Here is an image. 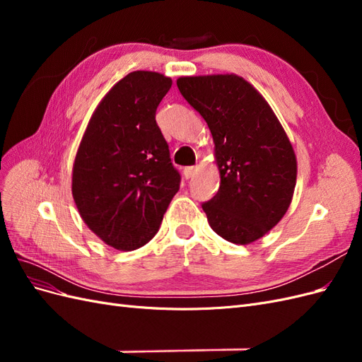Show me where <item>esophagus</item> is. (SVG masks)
Masks as SVG:
<instances>
[{
    "instance_id": "1",
    "label": "esophagus",
    "mask_w": 362,
    "mask_h": 362,
    "mask_svg": "<svg viewBox=\"0 0 362 362\" xmlns=\"http://www.w3.org/2000/svg\"><path fill=\"white\" fill-rule=\"evenodd\" d=\"M196 172H198V166H189V168H185V169H184V177H185V180L192 178Z\"/></svg>"
}]
</instances>
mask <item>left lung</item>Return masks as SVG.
Here are the masks:
<instances>
[{
    "label": "left lung",
    "instance_id": "8db88e82",
    "mask_svg": "<svg viewBox=\"0 0 362 362\" xmlns=\"http://www.w3.org/2000/svg\"><path fill=\"white\" fill-rule=\"evenodd\" d=\"M177 86L214 140L221 185L202 204L208 223L231 243L255 242L291 204L298 163L286 131L242 76H181Z\"/></svg>",
    "mask_w": 362,
    "mask_h": 362
}]
</instances>
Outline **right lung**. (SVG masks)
<instances>
[{"label": "right lung", "instance_id": "right-lung-1", "mask_svg": "<svg viewBox=\"0 0 362 362\" xmlns=\"http://www.w3.org/2000/svg\"><path fill=\"white\" fill-rule=\"evenodd\" d=\"M172 80L136 71L96 107L76 152L72 194L86 225L108 246L134 250L160 229L180 190L156 112Z\"/></svg>", "mask_w": 362, "mask_h": 362}]
</instances>
